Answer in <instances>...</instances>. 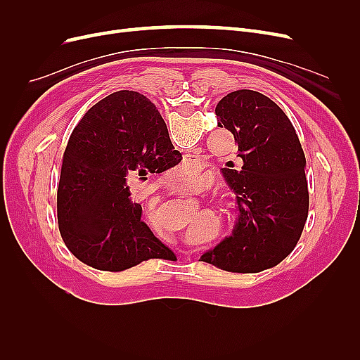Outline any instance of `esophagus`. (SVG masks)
<instances>
[{"label": "esophagus", "instance_id": "34e87169", "mask_svg": "<svg viewBox=\"0 0 360 360\" xmlns=\"http://www.w3.org/2000/svg\"><path fill=\"white\" fill-rule=\"evenodd\" d=\"M186 160L191 163V165H192V163H195V162H197V156H193V155H189V156H186ZM180 192H184V189H180Z\"/></svg>", "mask_w": 360, "mask_h": 360}]
</instances>
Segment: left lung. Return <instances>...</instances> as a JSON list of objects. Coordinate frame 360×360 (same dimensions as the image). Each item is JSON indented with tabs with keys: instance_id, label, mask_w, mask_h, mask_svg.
I'll list each match as a JSON object with an SVG mask.
<instances>
[{
	"instance_id": "obj_1",
	"label": "left lung",
	"mask_w": 360,
	"mask_h": 360,
	"mask_svg": "<svg viewBox=\"0 0 360 360\" xmlns=\"http://www.w3.org/2000/svg\"><path fill=\"white\" fill-rule=\"evenodd\" d=\"M217 124L237 143L240 169L224 168L238 221L230 237L201 261L234 274L278 266L296 248L308 219L307 159L290 118L267 96L237 90L216 105Z\"/></svg>"
}]
</instances>
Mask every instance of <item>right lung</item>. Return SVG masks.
<instances>
[{
    "instance_id": "add662e5",
    "label": "right lung",
    "mask_w": 360,
    "mask_h": 360,
    "mask_svg": "<svg viewBox=\"0 0 360 360\" xmlns=\"http://www.w3.org/2000/svg\"><path fill=\"white\" fill-rule=\"evenodd\" d=\"M155 103L136 91H115L91 106L73 129L57 192L58 228L84 264L122 271L174 252L141 221L127 179L180 163Z\"/></svg>"
}]
</instances>
